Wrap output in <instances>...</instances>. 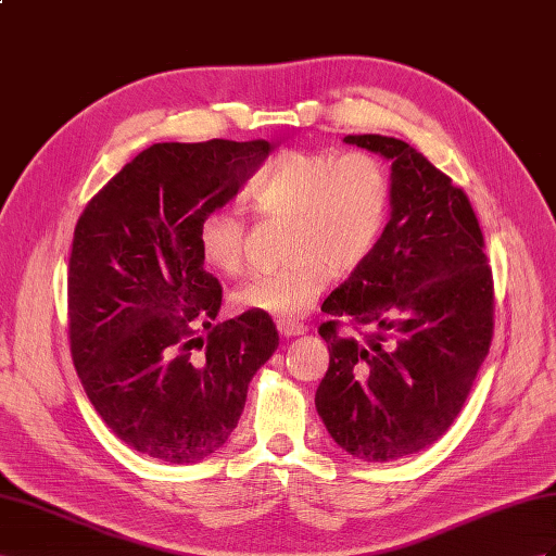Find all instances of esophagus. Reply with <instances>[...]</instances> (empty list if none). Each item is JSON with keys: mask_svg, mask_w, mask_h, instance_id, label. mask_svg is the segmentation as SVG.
Segmentation results:
<instances>
[{"mask_svg": "<svg viewBox=\"0 0 556 556\" xmlns=\"http://www.w3.org/2000/svg\"><path fill=\"white\" fill-rule=\"evenodd\" d=\"M277 329L283 338H293V336H303L307 333V326L305 324H298V321H277Z\"/></svg>", "mask_w": 556, "mask_h": 556, "instance_id": "1", "label": "esophagus"}]
</instances>
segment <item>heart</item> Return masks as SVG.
I'll use <instances>...</instances> for the list:
<instances>
[{"label": "heart", "instance_id": "heart-1", "mask_svg": "<svg viewBox=\"0 0 556 556\" xmlns=\"http://www.w3.org/2000/svg\"><path fill=\"white\" fill-rule=\"evenodd\" d=\"M249 197L265 216L289 218V263L239 281L230 303L279 321L303 317L331 273L350 275L371 258L392 208L388 170L366 152L283 150L255 174ZM244 241L247 220L232 206L208 208L197 223L199 258L216 273H235Z\"/></svg>", "mask_w": 556, "mask_h": 556}]
</instances>
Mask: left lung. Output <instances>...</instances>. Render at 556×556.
<instances>
[{
	"label": "left lung",
	"mask_w": 556,
	"mask_h": 556,
	"mask_svg": "<svg viewBox=\"0 0 556 556\" xmlns=\"http://www.w3.org/2000/svg\"><path fill=\"white\" fill-rule=\"evenodd\" d=\"M392 166L386 232L321 309L369 326L364 341L324 321L329 371L315 404L340 448L366 463L418 453L458 418L493 338V277L467 194L408 142L345 136Z\"/></svg>",
	"instance_id": "obj_1"
}]
</instances>
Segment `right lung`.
I'll use <instances>...</instances> for the list:
<instances>
[{
	"label": "right lung",
	"instance_id": "right-lung-1",
	"mask_svg": "<svg viewBox=\"0 0 556 556\" xmlns=\"http://www.w3.org/2000/svg\"><path fill=\"white\" fill-rule=\"evenodd\" d=\"M267 154V140L154 142L77 220L67 269L73 362L98 416L150 458L182 465L216 453L279 345L261 312L213 324L223 289L197 251L199 218L230 202ZM202 325L206 344L195 336Z\"/></svg>",
	"mask_w": 556,
	"mask_h": 556
}]
</instances>
